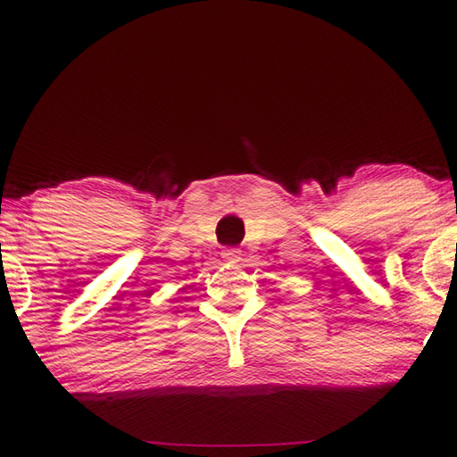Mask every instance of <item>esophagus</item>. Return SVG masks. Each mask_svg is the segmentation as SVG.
I'll return each mask as SVG.
<instances>
[{
	"label": "esophagus",
	"mask_w": 457,
	"mask_h": 457,
	"mask_svg": "<svg viewBox=\"0 0 457 457\" xmlns=\"http://www.w3.org/2000/svg\"><path fill=\"white\" fill-rule=\"evenodd\" d=\"M222 259L228 261V263H237V261L241 259V251H238V249H224Z\"/></svg>",
	"instance_id": "esophagus-1"
}]
</instances>
